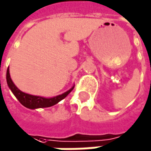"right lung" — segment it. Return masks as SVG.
Instances as JSON below:
<instances>
[{"instance_id":"add662e5","label":"right lung","mask_w":151,"mask_h":151,"mask_svg":"<svg viewBox=\"0 0 151 151\" xmlns=\"http://www.w3.org/2000/svg\"><path fill=\"white\" fill-rule=\"evenodd\" d=\"M6 80H7V84H8L9 88H10V90L12 91V93L14 94V96L17 98V99L20 102L21 105H23L24 106H26L27 108H29V109H36V108H42V107H50L52 106H55V104H57L58 102H60L61 100L65 99L66 96L71 92V90L74 88V86H73L71 88H70L68 91L63 93L62 95L53 96V98L46 99V98H43V96L29 95V94L24 93L21 90H19L15 86V84L13 83L12 79H10L9 68L7 70Z\"/></svg>"}]
</instances>
